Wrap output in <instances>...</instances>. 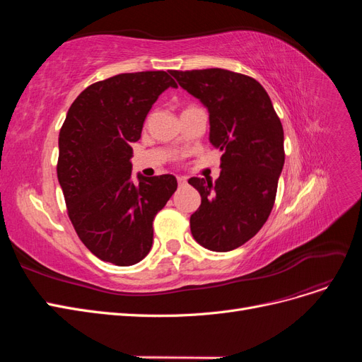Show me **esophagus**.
Listing matches in <instances>:
<instances>
[{
    "instance_id": "34e87169",
    "label": "esophagus",
    "mask_w": 362,
    "mask_h": 362,
    "mask_svg": "<svg viewBox=\"0 0 362 362\" xmlns=\"http://www.w3.org/2000/svg\"><path fill=\"white\" fill-rule=\"evenodd\" d=\"M185 182H187V180H185L184 177H178V184H180V185H184Z\"/></svg>"
}]
</instances>
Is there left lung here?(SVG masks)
<instances>
[{
	"label": "left lung",
	"instance_id": "obj_1",
	"mask_svg": "<svg viewBox=\"0 0 362 362\" xmlns=\"http://www.w3.org/2000/svg\"><path fill=\"white\" fill-rule=\"evenodd\" d=\"M173 78L206 107L210 144L222 152L214 182L190 178L201 206L190 216L193 238L228 252L254 237L270 216L284 168V129L257 80L226 69L172 71Z\"/></svg>",
	"mask_w": 362,
	"mask_h": 362
}]
</instances>
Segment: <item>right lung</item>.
Masks as SVG:
<instances>
[{"label": "right lung", "instance_id": "obj_1", "mask_svg": "<svg viewBox=\"0 0 362 362\" xmlns=\"http://www.w3.org/2000/svg\"><path fill=\"white\" fill-rule=\"evenodd\" d=\"M177 87L164 71L119 74L84 89L59 134L57 178L76 234L115 266L144 259L156 214L178 187L173 175L131 180L134 144L158 96Z\"/></svg>", "mask_w": 362, "mask_h": 362}]
</instances>
